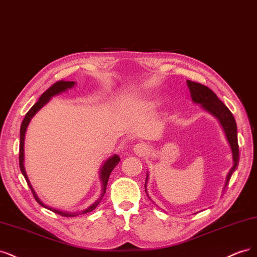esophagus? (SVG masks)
Returning <instances> with one entry per match:
<instances>
[{
  "instance_id": "1",
  "label": "esophagus",
  "mask_w": 257,
  "mask_h": 257,
  "mask_svg": "<svg viewBox=\"0 0 257 257\" xmlns=\"http://www.w3.org/2000/svg\"><path fill=\"white\" fill-rule=\"evenodd\" d=\"M134 151L138 155L145 156V155H147L148 152H150V146H148L146 143H138L135 145Z\"/></svg>"
}]
</instances>
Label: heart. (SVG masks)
Instances as JSON below:
<instances>
[{
    "label": "heart",
    "instance_id": "obj_1",
    "mask_svg": "<svg viewBox=\"0 0 257 257\" xmlns=\"http://www.w3.org/2000/svg\"><path fill=\"white\" fill-rule=\"evenodd\" d=\"M159 103V100H155L154 101V104H158Z\"/></svg>",
    "mask_w": 257,
    "mask_h": 257
}]
</instances>
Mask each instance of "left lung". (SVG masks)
<instances>
[{"label": "left lung", "mask_w": 257, "mask_h": 257, "mask_svg": "<svg viewBox=\"0 0 257 257\" xmlns=\"http://www.w3.org/2000/svg\"><path fill=\"white\" fill-rule=\"evenodd\" d=\"M187 85L190 89V94H191L193 102L201 104L204 110L209 112L210 114L213 115L214 117H217L219 119L223 130L225 132L228 143L230 145L234 163L226 176L225 185H224V188H223V190H225L228 181L230 179V176L233 175V173L236 170L238 161H239L237 125H236L235 118L233 116V114H231V112L228 110V107L220 100L218 96L214 94L210 88L201 83H197V82H193L190 80H187ZM147 178H148V174L146 176V181H147Z\"/></svg>", "instance_id": "obj_1"}]
</instances>
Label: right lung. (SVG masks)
I'll return each instance as SVG.
<instances>
[{
	"label": "right lung",
	"instance_id": "obj_1",
	"mask_svg": "<svg viewBox=\"0 0 257 257\" xmlns=\"http://www.w3.org/2000/svg\"><path fill=\"white\" fill-rule=\"evenodd\" d=\"M74 85H76V82L74 81H57L56 83H54L52 86L49 87L46 92L40 96V98L38 99V101L33 105L31 109L29 110V112L26 114V116H24V119L21 123V128H20V148H19V167H20V170H21V173L23 174L24 178H26L27 183L31 189V191L33 193V195H34L35 200L37 201V203H39L41 206L45 207V208L49 209L53 211L54 213H57V214H61V216L63 217H67V218H71V217H77L79 216V214H82V213H87V212H90L93 211L96 207L98 206V204L100 203V201L102 200V197L105 193V189H106V185H107V180H109V177H110V174L111 172L113 171V169L116 167V165L118 164V162L120 161V158L117 156V155H113L112 157H110L109 159H106L105 162L103 163V165L101 167V170H100V179H101V184H102V192L100 194V197L98 198V200L90 205L89 207H87V208L85 210H82L80 212H65V211H61V210H57V209H54V208H51V207H48L47 205H45L43 202H41L36 192L34 191V189H33V187L31 186V183L30 180L28 178V175L26 173V169H24V164H23V161H24V138H26V132H27V128L29 126V123L31 121V119L34 117V115L43 107L44 105H46L49 101H50V99L56 95H60L64 92H66V90L69 89V88H72Z\"/></svg>",
	"mask_w": 257,
	"mask_h": 257
}]
</instances>
